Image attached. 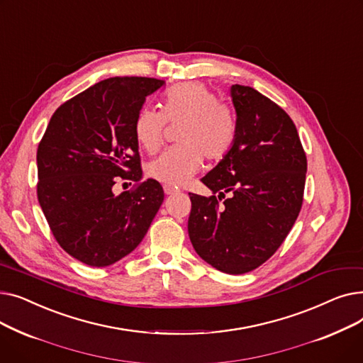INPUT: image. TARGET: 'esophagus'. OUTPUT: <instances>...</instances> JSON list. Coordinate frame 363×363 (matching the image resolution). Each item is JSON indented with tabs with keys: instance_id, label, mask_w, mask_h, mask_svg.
<instances>
[{
	"instance_id": "obj_1",
	"label": "esophagus",
	"mask_w": 363,
	"mask_h": 363,
	"mask_svg": "<svg viewBox=\"0 0 363 363\" xmlns=\"http://www.w3.org/2000/svg\"><path fill=\"white\" fill-rule=\"evenodd\" d=\"M163 191H164V194H166V196H172V194L178 193V188H175V186H170V185H164V186H163Z\"/></svg>"
}]
</instances>
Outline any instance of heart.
<instances>
[{
    "instance_id": "heart-1",
    "label": "heart",
    "mask_w": 363,
    "mask_h": 363,
    "mask_svg": "<svg viewBox=\"0 0 363 363\" xmlns=\"http://www.w3.org/2000/svg\"><path fill=\"white\" fill-rule=\"evenodd\" d=\"M167 122H182L178 130L179 145L167 148L152 160L147 174L170 186H181L196 175L203 156L211 162L222 160L237 135L234 113L201 82H184L169 88L163 95L162 111L152 107L138 111L133 133L140 147L147 152L157 151Z\"/></svg>"
}]
</instances>
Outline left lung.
Returning a JSON list of instances; mask_svg holds the SVG:
<instances>
[{
    "instance_id": "obj_1",
    "label": "left lung",
    "mask_w": 363,
    "mask_h": 363,
    "mask_svg": "<svg viewBox=\"0 0 363 363\" xmlns=\"http://www.w3.org/2000/svg\"><path fill=\"white\" fill-rule=\"evenodd\" d=\"M231 97L235 141L201 178L213 196L189 193L188 234L203 260L240 275L263 264L291 231L303 204L308 160L294 122L277 103L238 84Z\"/></svg>"
}]
</instances>
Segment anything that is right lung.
<instances>
[{"instance_id": "right-lung-1", "label": "right lung", "mask_w": 363, "mask_h": 363, "mask_svg": "<svg viewBox=\"0 0 363 363\" xmlns=\"http://www.w3.org/2000/svg\"><path fill=\"white\" fill-rule=\"evenodd\" d=\"M164 81L110 78L54 111L36 151V196L50 230L76 260L104 268L143 241L163 203L162 185L143 179L133 122ZM129 180L114 196L112 185Z\"/></svg>"}]
</instances>
